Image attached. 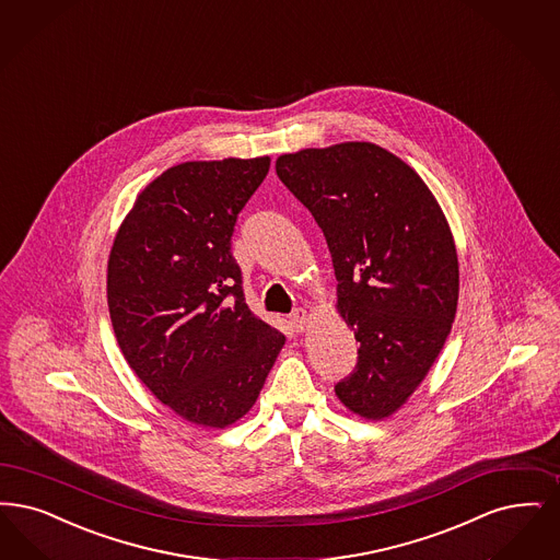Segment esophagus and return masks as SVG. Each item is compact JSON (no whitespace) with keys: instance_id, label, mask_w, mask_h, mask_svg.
Instances as JSON below:
<instances>
[{"instance_id":"obj_1","label":"esophagus","mask_w":560,"mask_h":560,"mask_svg":"<svg viewBox=\"0 0 560 560\" xmlns=\"http://www.w3.org/2000/svg\"><path fill=\"white\" fill-rule=\"evenodd\" d=\"M291 327L298 331V334H302L306 327H308V313L304 311V308H298V311H293V314L290 316Z\"/></svg>"}]
</instances>
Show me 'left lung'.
<instances>
[{
  "instance_id": "obj_1",
  "label": "left lung",
  "mask_w": 560,
  "mask_h": 560,
  "mask_svg": "<svg viewBox=\"0 0 560 560\" xmlns=\"http://www.w3.org/2000/svg\"><path fill=\"white\" fill-rule=\"evenodd\" d=\"M275 168L327 240L337 313L360 343L337 398L385 419L425 380L452 329L458 256L446 217L406 162L369 141L283 154Z\"/></svg>"
}]
</instances>
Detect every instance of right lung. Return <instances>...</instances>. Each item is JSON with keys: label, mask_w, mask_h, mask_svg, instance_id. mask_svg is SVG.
Listing matches in <instances>:
<instances>
[{"label": "right lung", "mask_w": 560, "mask_h": 560, "mask_svg": "<svg viewBox=\"0 0 560 560\" xmlns=\"http://www.w3.org/2000/svg\"><path fill=\"white\" fill-rule=\"evenodd\" d=\"M270 158L183 162L152 180L114 237V336L158 400L223 427L254 406L285 336L247 308L231 254L237 214Z\"/></svg>", "instance_id": "add662e5"}]
</instances>
